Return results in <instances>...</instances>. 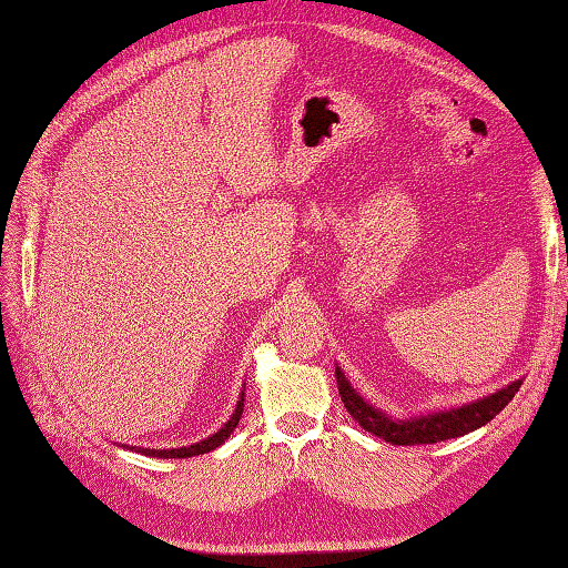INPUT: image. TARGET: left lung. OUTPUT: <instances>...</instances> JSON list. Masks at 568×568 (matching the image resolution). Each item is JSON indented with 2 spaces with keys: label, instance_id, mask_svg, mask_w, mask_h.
Returning <instances> with one entry per match:
<instances>
[{
  "label": "left lung",
  "instance_id": "obj_1",
  "mask_svg": "<svg viewBox=\"0 0 568 568\" xmlns=\"http://www.w3.org/2000/svg\"><path fill=\"white\" fill-rule=\"evenodd\" d=\"M336 384H339V394L346 412L359 422V426H364L366 432H372L374 436H379V439L392 442L396 446L436 444V442L456 439V436H464L474 429H479V426L489 424L494 416L514 399V394L519 392L521 386V382H514L506 386V389L496 392L491 396H484V399L474 404L459 406V409L419 416V419H409V422H394L389 416H384L379 409H372V406L352 389V384L344 379L339 366H336Z\"/></svg>",
  "mask_w": 568,
  "mask_h": 568
}]
</instances>
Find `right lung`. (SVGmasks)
Segmentation results:
<instances>
[{"mask_svg":"<svg viewBox=\"0 0 568 568\" xmlns=\"http://www.w3.org/2000/svg\"><path fill=\"white\" fill-rule=\"evenodd\" d=\"M242 412H244V394H242V399H239V404H236V412L232 414V419H229L214 436H209V439L199 442L194 446H184V449H162V452H159V449H142V454L159 456V459H189V456H199V454L214 452L216 446H222L229 439V434L236 429L239 419H242Z\"/></svg>","mask_w":568,"mask_h":568,"instance_id":"1","label":"right lung"}]
</instances>
